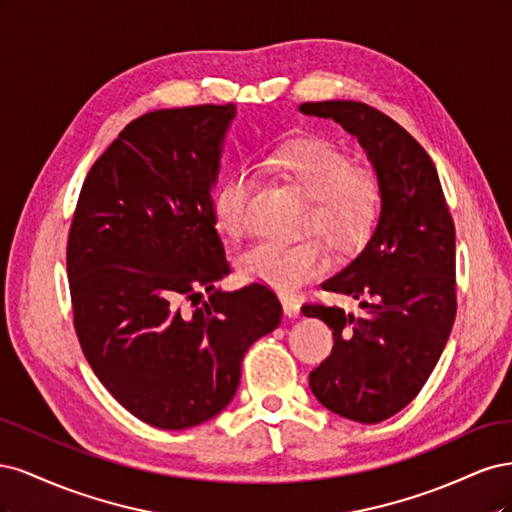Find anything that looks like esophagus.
Wrapping results in <instances>:
<instances>
[{
    "mask_svg": "<svg viewBox=\"0 0 512 512\" xmlns=\"http://www.w3.org/2000/svg\"><path fill=\"white\" fill-rule=\"evenodd\" d=\"M282 305H284V314L288 318H297L301 314V303L294 297H282Z\"/></svg>",
    "mask_w": 512,
    "mask_h": 512,
    "instance_id": "esophagus-1",
    "label": "esophagus"
}]
</instances>
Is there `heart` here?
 I'll use <instances>...</instances> for the list:
<instances>
[{
  "label": "heart",
  "instance_id": "heart-1",
  "mask_svg": "<svg viewBox=\"0 0 512 512\" xmlns=\"http://www.w3.org/2000/svg\"><path fill=\"white\" fill-rule=\"evenodd\" d=\"M271 166L303 196L314 200L309 228H316L331 245L346 250L359 243L376 211V185L342 149L324 141L284 145L271 156ZM254 179L245 170L228 175L213 194L215 224L230 237L247 226V203ZM245 280L280 292H294L329 269V256L318 241L277 243L258 241L239 258Z\"/></svg>",
  "mask_w": 512,
  "mask_h": 512
}]
</instances>
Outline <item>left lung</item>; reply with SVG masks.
<instances>
[{
    "instance_id": "1",
    "label": "left lung",
    "mask_w": 512,
    "mask_h": 512,
    "mask_svg": "<svg viewBox=\"0 0 512 512\" xmlns=\"http://www.w3.org/2000/svg\"><path fill=\"white\" fill-rule=\"evenodd\" d=\"M307 117L352 134L374 168L380 215L363 250L324 290L359 299L361 316L305 305L333 329V352L309 374L320 404L356 423L384 421L423 389L455 322V226L427 151L363 102H305Z\"/></svg>"
}]
</instances>
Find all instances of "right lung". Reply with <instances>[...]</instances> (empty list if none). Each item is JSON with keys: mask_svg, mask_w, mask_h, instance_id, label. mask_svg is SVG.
<instances>
[{"mask_svg": "<svg viewBox=\"0 0 512 512\" xmlns=\"http://www.w3.org/2000/svg\"><path fill=\"white\" fill-rule=\"evenodd\" d=\"M235 117V104L138 117L91 166L74 211L68 280L83 354L158 429L220 414L247 348L282 322L267 286L215 290L230 265L211 192Z\"/></svg>", "mask_w": 512, "mask_h": 512, "instance_id": "add662e5", "label": "right lung"}]
</instances>
